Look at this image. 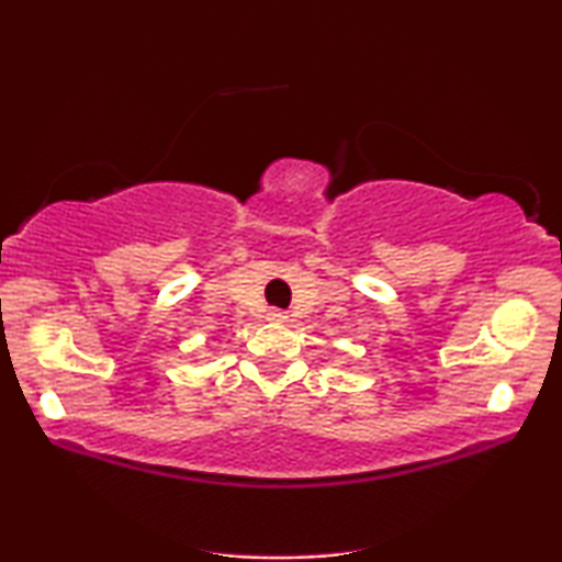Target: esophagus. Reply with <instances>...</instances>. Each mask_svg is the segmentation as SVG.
<instances>
[{
    "label": "esophagus",
    "instance_id": "1",
    "mask_svg": "<svg viewBox=\"0 0 562 562\" xmlns=\"http://www.w3.org/2000/svg\"><path fill=\"white\" fill-rule=\"evenodd\" d=\"M286 311H281V308H271L269 311V322H273V324H283L286 322Z\"/></svg>",
    "mask_w": 562,
    "mask_h": 562
}]
</instances>
